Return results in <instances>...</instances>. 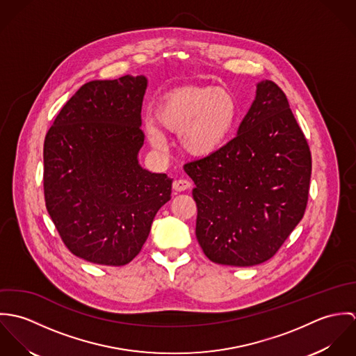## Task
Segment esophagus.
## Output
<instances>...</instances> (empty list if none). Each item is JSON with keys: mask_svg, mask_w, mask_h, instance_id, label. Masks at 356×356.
<instances>
[{"mask_svg": "<svg viewBox=\"0 0 356 356\" xmlns=\"http://www.w3.org/2000/svg\"><path fill=\"white\" fill-rule=\"evenodd\" d=\"M191 186H192V182L188 181V179H177V181H174V184H172V188H174V191H177V192L188 191Z\"/></svg>", "mask_w": 356, "mask_h": 356, "instance_id": "1", "label": "esophagus"}]
</instances>
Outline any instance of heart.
<instances>
[{
    "label": "heart",
    "mask_w": 356,
    "mask_h": 356,
    "mask_svg": "<svg viewBox=\"0 0 356 356\" xmlns=\"http://www.w3.org/2000/svg\"><path fill=\"white\" fill-rule=\"evenodd\" d=\"M237 113L238 105L230 92L213 86H185L160 100L156 120L147 119L144 130L156 148L164 145V129L178 133V144L186 154L207 157L226 144Z\"/></svg>",
    "instance_id": "obj_1"
}]
</instances>
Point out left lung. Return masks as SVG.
I'll return each instance as SVG.
<instances>
[{"instance_id": "obj_1", "label": "left lung", "mask_w": 356, "mask_h": 356, "mask_svg": "<svg viewBox=\"0 0 356 356\" xmlns=\"http://www.w3.org/2000/svg\"><path fill=\"white\" fill-rule=\"evenodd\" d=\"M184 170L196 185L197 241L215 263L248 267L268 260L305 215L311 153L273 81L257 82L237 136Z\"/></svg>"}]
</instances>
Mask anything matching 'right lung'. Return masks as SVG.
<instances>
[{
    "label": "right lung",
    "instance_id": "1",
    "mask_svg": "<svg viewBox=\"0 0 356 356\" xmlns=\"http://www.w3.org/2000/svg\"><path fill=\"white\" fill-rule=\"evenodd\" d=\"M148 79L85 83L61 108L44 144L47 209L65 247L102 266L140 254L172 179L141 167Z\"/></svg>",
    "mask_w": 356,
    "mask_h": 356
}]
</instances>
